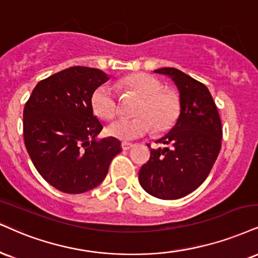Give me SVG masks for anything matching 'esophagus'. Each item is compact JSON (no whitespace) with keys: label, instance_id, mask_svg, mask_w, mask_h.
<instances>
[{"label":"esophagus","instance_id":"obj_1","mask_svg":"<svg viewBox=\"0 0 258 258\" xmlns=\"http://www.w3.org/2000/svg\"><path fill=\"white\" fill-rule=\"evenodd\" d=\"M133 144H130V142H122V148L124 149V151H128V149H130L133 147Z\"/></svg>","mask_w":258,"mask_h":258}]
</instances>
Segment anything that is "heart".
<instances>
[{"label":"heart","instance_id":"obj_1","mask_svg":"<svg viewBox=\"0 0 258 258\" xmlns=\"http://www.w3.org/2000/svg\"><path fill=\"white\" fill-rule=\"evenodd\" d=\"M119 87L141 98L136 106L133 119L119 118L107 126V134L114 139L129 141L142 138L152 130L170 129L179 114V99L173 92L163 90L164 86L154 76L146 73H135L124 76ZM92 109L100 118L111 119L118 112V101L110 86L101 85L95 88L91 98Z\"/></svg>","mask_w":258,"mask_h":258}]
</instances>
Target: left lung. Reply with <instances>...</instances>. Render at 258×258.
Segmentation results:
<instances>
[{
  "label": "left lung",
  "instance_id": "8db88e82",
  "mask_svg": "<svg viewBox=\"0 0 258 258\" xmlns=\"http://www.w3.org/2000/svg\"><path fill=\"white\" fill-rule=\"evenodd\" d=\"M154 73L170 76L177 86L180 113L173 128L157 141L165 147L151 149L139 182L149 195L177 200L196 190L211 172L221 148V119L211 92L201 82L176 68Z\"/></svg>",
  "mask_w": 258,
  "mask_h": 258
}]
</instances>
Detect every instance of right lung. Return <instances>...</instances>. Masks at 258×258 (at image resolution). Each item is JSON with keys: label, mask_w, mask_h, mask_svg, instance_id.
<instances>
[{"label": "right lung", "mask_w": 258, "mask_h": 258, "mask_svg": "<svg viewBox=\"0 0 258 258\" xmlns=\"http://www.w3.org/2000/svg\"><path fill=\"white\" fill-rule=\"evenodd\" d=\"M100 69L71 67L37 84L24 107V140L40 176L59 191L82 194L106 177L119 140H97L103 124L91 98L109 80Z\"/></svg>", "instance_id": "1"}]
</instances>
